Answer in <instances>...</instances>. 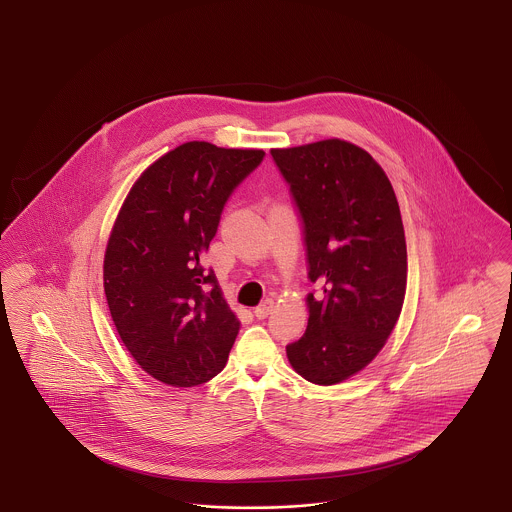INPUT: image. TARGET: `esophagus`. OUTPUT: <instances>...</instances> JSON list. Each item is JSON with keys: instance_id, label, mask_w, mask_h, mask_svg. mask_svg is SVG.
Returning <instances> with one entry per match:
<instances>
[{"instance_id": "34e87169", "label": "esophagus", "mask_w": 512, "mask_h": 512, "mask_svg": "<svg viewBox=\"0 0 512 512\" xmlns=\"http://www.w3.org/2000/svg\"><path fill=\"white\" fill-rule=\"evenodd\" d=\"M272 307H274V301L272 299H265L259 307H255L253 313H255V317L261 320V318H267L272 313Z\"/></svg>"}]
</instances>
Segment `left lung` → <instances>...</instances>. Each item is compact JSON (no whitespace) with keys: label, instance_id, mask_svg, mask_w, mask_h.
I'll list each match as a JSON object with an SVG mask.
<instances>
[{"label":"left lung","instance_id":"8db88e82","mask_svg":"<svg viewBox=\"0 0 512 512\" xmlns=\"http://www.w3.org/2000/svg\"><path fill=\"white\" fill-rule=\"evenodd\" d=\"M303 220L309 322L286 347L305 380L332 386L386 345L407 290V244L395 192L363 147L345 140L270 149Z\"/></svg>","mask_w":512,"mask_h":512}]
</instances>
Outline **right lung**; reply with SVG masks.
Segmentation results:
<instances>
[{
  "label": "right lung",
  "mask_w": 512,
  "mask_h": 512,
  "mask_svg": "<svg viewBox=\"0 0 512 512\" xmlns=\"http://www.w3.org/2000/svg\"><path fill=\"white\" fill-rule=\"evenodd\" d=\"M263 149L174 147L134 182L113 224L103 288L124 347L155 380L192 388L228 361L240 320L203 255L236 186Z\"/></svg>",
  "instance_id": "obj_1"
}]
</instances>
